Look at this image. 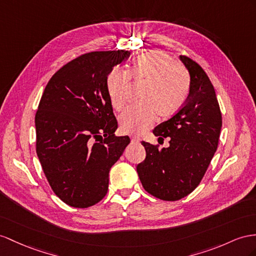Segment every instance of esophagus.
Returning <instances> with one entry per match:
<instances>
[{"label": "esophagus", "mask_w": 256, "mask_h": 256, "mask_svg": "<svg viewBox=\"0 0 256 256\" xmlns=\"http://www.w3.org/2000/svg\"><path fill=\"white\" fill-rule=\"evenodd\" d=\"M130 142H138L140 138H138V137H136V136H130Z\"/></svg>", "instance_id": "34e87169"}]
</instances>
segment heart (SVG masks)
<instances>
[{"mask_svg": "<svg viewBox=\"0 0 256 256\" xmlns=\"http://www.w3.org/2000/svg\"><path fill=\"white\" fill-rule=\"evenodd\" d=\"M130 78L142 84L138 100L120 116V130L126 134L140 135L152 126L156 116L166 120L184 106L190 90L187 72L164 52L152 50L133 60L128 74L120 67L109 71L106 90L111 106L121 110L128 100Z\"/></svg>", "mask_w": 256, "mask_h": 256, "instance_id": "heart-1", "label": "heart"}]
</instances>
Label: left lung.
Segmentation results:
<instances>
[{
    "mask_svg": "<svg viewBox=\"0 0 256 256\" xmlns=\"http://www.w3.org/2000/svg\"><path fill=\"white\" fill-rule=\"evenodd\" d=\"M190 74V90L178 114L154 130L170 146L159 148L142 142L146 159L137 166L145 190L164 201H176L200 184L218 149L222 114L213 84L199 64L180 56Z\"/></svg>",
    "mask_w": 256,
    "mask_h": 256,
    "instance_id": "left-lung-1",
    "label": "left lung"
}]
</instances>
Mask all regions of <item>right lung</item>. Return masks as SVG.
Returning a JSON list of instances; mask_svg holds the SVG:
<instances>
[{
  "label": "right lung",
  "mask_w": 256,
  "mask_h": 256,
  "mask_svg": "<svg viewBox=\"0 0 256 256\" xmlns=\"http://www.w3.org/2000/svg\"><path fill=\"white\" fill-rule=\"evenodd\" d=\"M128 50L90 52L50 78L36 114V154L50 188L66 204L88 208L108 192L109 171L130 144L114 136L118 122L106 90Z\"/></svg>",
  "instance_id": "add662e5"
}]
</instances>
